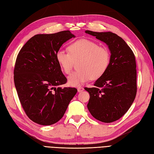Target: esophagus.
<instances>
[{
    "mask_svg": "<svg viewBox=\"0 0 154 154\" xmlns=\"http://www.w3.org/2000/svg\"><path fill=\"white\" fill-rule=\"evenodd\" d=\"M83 90V88L82 87H78V92H82Z\"/></svg>",
    "mask_w": 154,
    "mask_h": 154,
    "instance_id": "34e87169",
    "label": "esophagus"
}]
</instances>
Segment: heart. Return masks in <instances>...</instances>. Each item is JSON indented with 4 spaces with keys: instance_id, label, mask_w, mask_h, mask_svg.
Returning a JSON list of instances; mask_svg holds the SVG:
<instances>
[{
    "instance_id": "obj_1",
    "label": "heart",
    "mask_w": 154,
    "mask_h": 154,
    "mask_svg": "<svg viewBox=\"0 0 154 154\" xmlns=\"http://www.w3.org/2000/svg\"><path fill=\"white\" fill-rule=\"evenodd\" d=\"M68 51L58 50L56 60L62 71L66 74L72 71L74 62H78L79 71L68 78L71 86H78L92 80H97L103 75L109 66L110 51L103 45L88 39H80L70 44Z\"/></svg>"
}]
</instances>
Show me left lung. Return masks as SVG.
Returning <instances> with one entry per match:
<instances>
[{
    "label": "left lung",
    "mask_w": 154,
    "mask_h": 154,
    "mask_svg": "<svg viewBox=\"0 0 154 154\" xmlns=\"http://www.w3.org/2000/svg\"><path fill=\"white\" fill-rule=\"evenodd\" d=\"M85 32L104 42L111 53L109 67L94 83L95 87L85 88L90 94L87 108L100 122H114L127 112L136 97V57L125 40L113 32L88 30Z\"/></svg>",
    "instance_id": "obj_1"
}]
</instances>
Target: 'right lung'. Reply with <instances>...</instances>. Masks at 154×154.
<instances>
[{"instance_id":"obj_1","label":"right lung","mask_w":154,"mask_h":154,"mask_svg":"<svg viewBox=\"0 0 154 154\" xmlns=\"http://www.w3.org/2000/svg\"><path fill=\"white\" fill-rule=\"evenodd\" d=\"M72 37L69 31L36 35L17 55L13 71L17 94L27 117L36 123L58 122L78 91L76 88L55 87L67 82L56 53Z\"/></svg>"}]
</instances>
